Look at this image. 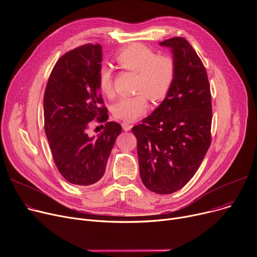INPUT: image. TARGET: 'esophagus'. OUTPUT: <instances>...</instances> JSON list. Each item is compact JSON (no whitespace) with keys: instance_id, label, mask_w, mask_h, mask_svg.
Returning <instances> with one entry per match:
<instances>
[{"instance_id":"34e87169","label":"esophagus","mask_w":257,"mask_h":257,"mask_svg":"<svg viewBox=\"0 0 257 257\" xmlns=\"http://www.w3.org/2000/svg\"><path fill=\"white\" fill-rule=\"evenodd\" d=\"M121 127H123L124 131H130L132 126L129 124V123H126V121H124V123H121Z\"/></svg>"}]
</instances>
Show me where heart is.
Instances as JSON below:
<instances>
[{
    "instance_id": "heart-1",
    "label": "heart",
    "mask_w": 257,
    "mask_h": 257,
    "mask_svg": "<svg viewBox=\"0 0 257 257\" xmlns=\"http://www.w3.org/2000/svg\"><path fill=\"white\" fill-rule=\"evenodd\" d=\"M120 67L139 74L137 91L132 97H123L112 106L115 117L125 121H133L142 116L148 109L147 94L152 101H163L174 82L176 65L171 56L158 54L143 45H133L121 50L115 56ZM101 91L107 97L114 96L113 74L108 66H103L99 75Z\"/></svg>"
}]
</instances>
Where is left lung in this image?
Listing matches in <instances>:
<instances>
[{
  "mask_svg": "<svg viewBox=\"0 0 257 257\" xmlns=\"http://www.w3.org/2000/svg\"><path fill=\"white\" fill-rule=\"evenodd\" d=\"M171 49L174 82L156 109L134 126L143 183L151 192H177L198 171L210 146L211 94L206 70L183 37L159 43Z\"/></svg>",
  "mask_w": 257,
  "mask_h": 257,
  "instance_id": "1",
  "label": "left lung"
}]
</instances>
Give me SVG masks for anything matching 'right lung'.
Wrapping results in <instances>:
<instances>
[{
    "label": "right lung",
    "instance_id": "add662e5",
    "mask_svg": "<svg viewBox=\"0 0 257 257\" xmlns=\"http://www.w3.org/2000/svg\"><path fill=\"white\" fill-rule=\"evenodd\" d=\"M102 47H78L54 65L44 96L45 131L53 159L63 178L76 185L98 182L121 132L119 124L107 121L97 138H90V121L108 119L100 93Z\"/></svg>",
    "mask_w": 257,
    "mask_h": 257
}]
</instances>
